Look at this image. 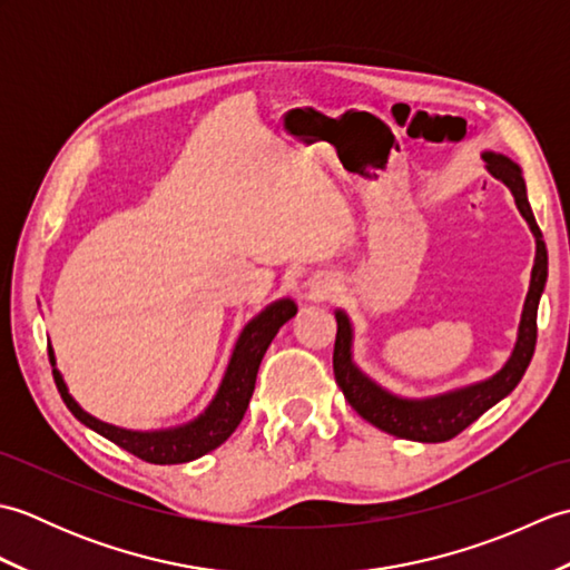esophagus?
<instances>
[{
  "instance_id": "1",
  "label": "esophagus",
  "mask_w": 570,
  "mask_h": 570,
  "mask_svg": "<svg viewBox=\"0 0 570 570\" xmlns=\"http://www.w3.org/2000/svg\"><path fill=\"white\" fill-rule=\"evenodd\" d=\"M306 288H308V294L313 296V298H323V296H328L333 288H335V284H333V278H328V276H323V274H313L308 282H306Z\"/></svg>"
}]
</instances>
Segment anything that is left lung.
I'll list each match as a JSON object with an SVG mask.
<instances>
[{
  "mask_svg": "<svg viewBox=\"0 0 570 570\" xmlns=\"http://www.w3.org/2000/svg\"><path fill=\"white\" fill-rule=\"evenodd\" d=\"M488 174L510 188L514 196L517 210L522 213L531 235H534V266H531L529 292L524 298L522 318H519L517 341L510 357L504 365L490 374V377L480 382H470L455 390H448L431 396H402L394 394L382 386L377 380H372L367 372H362L355 362V328L343 308H335L337 321V335H335V350H333V372L335 382L341 386L347 404L353 406L357 414L370 421L384 433H392L396 439L419 441V443H441L453 439L463 429H468L472 421H478L488 409H492L504 396H510L514 386L522 382L524 372L534 355L537 345V311L539 301L547 286L549 276V254L543 245L541 229L531 213V205L527 198V184L522 176V168L514 164L510 156L500 151H482Z\"/></svg>",
  "mask_w": 570,
  "mask_h": 570,
  "instance_id": "1",
  "label": "left lung"
}]
</instances>
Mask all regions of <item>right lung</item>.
<instances>
[{
    "label": "right lung",
    "instance_id": "obj_1",
    "mask_svg": "<svg viewBox=\"0 0 570 570\" xmlns=\"http://www.w3.org/2000/svg\"><path fill=\"white\" fill-rule=\"evenodd\" d=\"M296 311H298L296 301L284 296V298L272 301V304L264 306L257 316L249 318L245 323V328H242L237 335L233 353H229V360H227V367L223 372V380L217 384L208 406H205L196 419L178 423V426H168V429L135 431V429L115 426V423H107V421H100L98 416L88 414V411L72 399L63 374H60L56 365V353L51 345H48V357H51L53 380L60 396H63L70 414L80 423H85V426L105 435V439L112 441L115 445L125 448V451H129L131 455L147 460V463H154V465L190 463V460L215 451L217 445H223L229 435L235 433V429L239 426V421L249 406L254 382H257V372H259L266 347L272 345L278 328H282L288 318L296 316Z\"/></svg>",
    "mask_w": 570,
    "mask_h": 570
}]
</instances>
